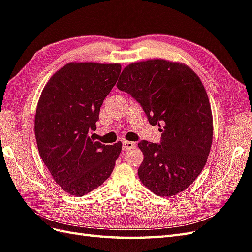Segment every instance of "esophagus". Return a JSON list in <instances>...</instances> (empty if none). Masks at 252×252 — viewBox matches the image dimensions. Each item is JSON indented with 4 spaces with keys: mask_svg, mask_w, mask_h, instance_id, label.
Masks as SVG:
<instances>
[{
    "mask_svg": "<svg viewBox=\"0 0 252 252\" xmlns=\"http://www.w3.org/2000/svg\"><path fill=\"white\" fill-rule=\"evenodd\" d=\"M133 147H135V143H133V141H128V140L122 141V149H124L125 151L131 149V148H133Z\"/></svg>",
    "mask_w": 252,
    "mask_h": 252,
    "instance_id": "1",
    "label": "esophagus"
}]
</instances>
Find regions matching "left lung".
I'll list each match as a JSON object with an SVG mask.
<instances>
[{"instance_id": "1", "label": "left lung", "mask_w": 252, "mask_h": 252, "mask_svg": "<svg viewBox=\"0 0 252 252\" xmlns=\"http://www.w3.org/2000/svg\"><path fill=\"white\" fill-rule=\"evenodd\" d=\"M117 87L162 132L159 144L138 143L144 153L141 183L162 197L183 191L202 171L212 146V111L201 81L184 63L149 60L126 66Z\"/></svg>"}]
</instances>
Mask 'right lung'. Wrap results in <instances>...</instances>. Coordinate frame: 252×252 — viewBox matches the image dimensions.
Segmentation results:
<instances>
[{
	"label": "right lung",
	"instance_id": "right-lung-1",
	"mask_svg": "<svg viewBox=\"0 0 252 252\" xmlns=\"http://www.w3.org/2000/svg\"><path fill=\"white\" fill-rule=\"evenodd\" d=\"M119 63H69L44 86L38 101L35 136L54 181L83 196L111 176L122 144L103 145L89 136L103 101L120 74Z\"/></svg>",
	"mask_w": 252,
	"mask_h": 252
}]
</instances>
